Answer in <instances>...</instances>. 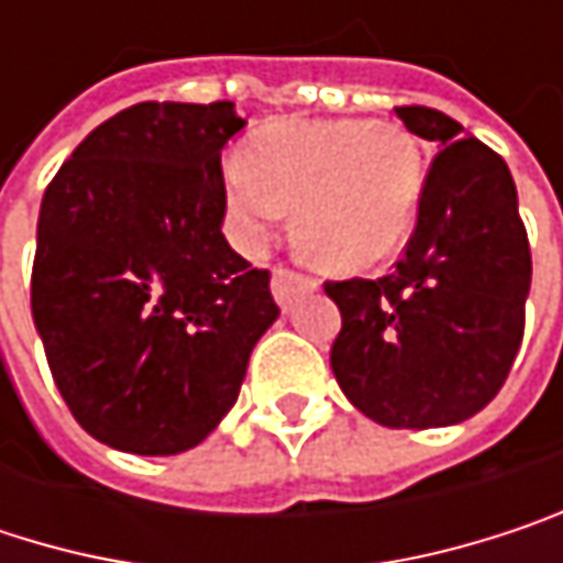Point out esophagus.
Here are the masks:
<instances>
[{"mask_svg":"<svg viewBox=\"0 0 563 563\" xmlns=\"http://www.w3.org/2000/svg\"><path fill=\"white\" fill-rule=\"evenodd\" d=\"M309 289H316L312 277H306V274H299L292 267H283V264L274 267V296H277V302H280L283 309L292 306V299L302 296V292H309Z\"/></svg>","mask_w":563,"mask_h":563,"instance_id":"34e87169","label":"esophagus"}]
</instances>
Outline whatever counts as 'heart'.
<instances>
[{
    "mask_svg": "<svg viewBox=\"0 0 563 563\" xmlns=\"http://www.w3.org/2000/svg\"><path fill=\"white\" fill-rule=\"evenodd\" d=\"M427 181L413 133L385 120H302L261 133L224 166L234 234L261 247L296 208L299 247L329 271L385 261L407 238Z\"/></svg>",
    "mask_w": 563,
    "mask_h": 563,
    "instance_id": "obj_1",
    "label": "heart"
}]
</instances>
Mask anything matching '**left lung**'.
<instances>
[{
  "instance_id": "left-lung-1",
  "label": "left lung",
  "mask_w": 563,
  "mask_h": 563,
  "mask_svg": "<svg viewBox=\"0 0 563 563\" xmlns=\"http://www.w3.org/2000/svg\"><path fill=\"white\" fill-rule=\"evenodd\" d=\"M437 150L404 257L378 280H329L342 312L332 372L394 430L450 427L506 385L525 335L531 247L506 159L430 107H394Z\"/></svg>"
}]
</instances>
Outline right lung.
<instances>
[{
    "label": "right lung",
    "instance_id": "add662e5",
    "mask_svg": "<svg viewBox=\"0 0 563 563\" xmlns=\"http://www.w3.org/2000/svg\"><path fill=\"white\" fill-rule=\"evenodd\" d=\"M231 100L136 103L100 123L42 198L32 316L74 420L172 456L234 407L280 306L221 234Z\"/></svg>",
    "mask_w": 563,
    "mask_h": 563
}]
</instances>
